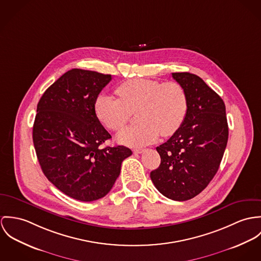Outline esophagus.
Instances as JSON below:
<instances>
[{
    "instance_id": "esophagus-1",
    "label": "esophagus",
    "mask_w": 261,
    "mask_h": 261,
    "mask_svg": "<svg viewBox=\"0 0 261 261\" xmlns=\"http://www.w3.org/2000/svg\"><path fill=\"white\" fill-rule=\"evenodd\" d=\"M133 152L135 153V154H141L142 152H144V149H142V148H138V149H134L133 150Z\"/></svg>"
}]
</instances>
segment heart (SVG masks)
Returning a JSON list of instances; mask_svg holds the SVG:
<instances>
[{
	"label": "heart",
	"instance_id": "heart-1",
	"mask_svg": "<svg viewBox=\"0 0 261 261\" xmlns=\"http://www.w3.org/2000/svg\"><path fill=\"white\" fill-rule=\"evenodd\" d=\"M119 99L99 94L95 100V113L100 122L112 131H120L137 112L140 123L122 131L117 140L121 144L138 148L155 142L160 133L171 136L182 125L188 108L187 95L177 82L131 79L115 90Z\"/></svg>",
	"mask_w": 261,
	"mask_h": 261
}]
</instances>
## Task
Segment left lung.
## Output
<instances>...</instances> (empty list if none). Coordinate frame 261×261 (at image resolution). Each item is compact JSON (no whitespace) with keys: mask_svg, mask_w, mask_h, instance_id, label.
Listing matches in <instances>:
<instances>
[{"mask_svg":"<svg viewBox=\"0 0 261 261\" xmlns=\"http://www.w3.org/2000/svg\"><path fill=\"white\" fill-rule=\"evenodd\" d=\"M172 77L186 92L187 114L170 139L156 148L161 163L150 177L164 196L185 201L198 195L218 171L228 124L223 100L200 77L188 72Z\"/></svg>","mask_w":261,"mask_h":261,"instance_id":"left-lung-1","label":"left lung"}]
</instances>
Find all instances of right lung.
<instances>
[{
    "label": "right lung",
    "mask_w": 261,
    "mask_h": 261,
    "mask_svg": "<svg viewBox=\"0 0 261 261\" xmlns=\"http://www.w3.org/2000/svg\"><path fill=\"white\" fill-rule=\"evenodd\" d=\"M111 75L72 69L48 88L37 105L33 142L43 173L64 194L90 202L113 187L125 146L104 147L111 138L95 113V100Z\"/></svg>",
    "instance_id": "1"
}]
</instances>
